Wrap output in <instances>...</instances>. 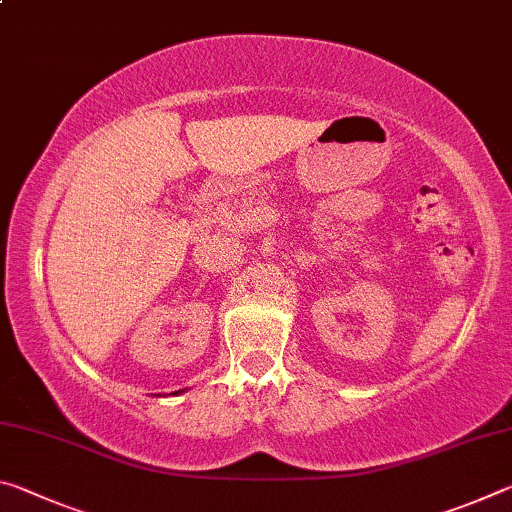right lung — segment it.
Segmentation results:
<instances>
[{"label": "right lung", "mask_w": 512, "mask_h": 512, "mask_svg": "<svg viewBox=\"0 0 512 512\" xmlns=\"http://www.w3.org/2000/svg\"><path fill=\"white\" fill-rule=\"evenodd\" d=\"M180 393H185V391H173V393H169V395H180Z\"/></svg>", "instance_id": "right-lung-1"}]
</instances>
